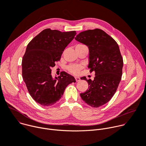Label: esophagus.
<instances>
[{"label":"esophagus","mask_w":146,"mask_h":146,"mask_svg":"<svg viewBox=\"0 0 146 146\" xmlns=\"http://www.w3.org/2000/svg\"><path fill=\"white\" fill-rule=\"evenodd\" d=\"M74 78H75V80H76V81L77 82H78V81H79L80 80V78L79 77H75Z\"/></svg>","instance_id":"1"}]
</instances>
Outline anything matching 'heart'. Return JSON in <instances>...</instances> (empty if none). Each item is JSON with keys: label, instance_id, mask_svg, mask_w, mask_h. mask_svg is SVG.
Segmentation results:
<instances>
[{"label": "heart", "instance_id": "1", "mask_svg": "<svg viewBox=\"0 0 146 146\" xmlns=\"http://www.w3.org/2000/svg\"><path fill=\"white\" fill-rule=\"evenodd\" d=\"M77 46H81V44L77 45ZM82 66L79 65H71L68 67V70L73 74H77L78 73L80 70L81 69Z\"/></svg>", "mask_w": 146, "mask_h": 146}]
</instances>
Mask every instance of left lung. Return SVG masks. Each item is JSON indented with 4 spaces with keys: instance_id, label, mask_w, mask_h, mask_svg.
<instances>
[{
    "instance_id": "obj_1",
    "label": "left lung",
    "mask_w": 146,
    "mask_h": 146,
    "mask_svg": "<svg viewBox=\"0 0 146 146\" xmlns=\"http://www.w3.org/2000/svg\"><path fill=\"white\" fill-rule=\"evenodd\" d=\"M75 39L88 47V68L95 73L93 80L81 78L88 82L89 88L80 96L90 106L99 108L110 100L121 80L123 59L118 45L99 29L82 32Z\"/></svg>"
}]
</instances>
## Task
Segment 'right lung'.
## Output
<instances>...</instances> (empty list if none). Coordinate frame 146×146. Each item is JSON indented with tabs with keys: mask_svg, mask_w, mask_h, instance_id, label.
<instances>
[{
	"mask_svg": "<svg viewBox=\"0 0 146 146\" xmlns=\"http://www.w3.org/2000/svg\"><path fill=\"white\" fill-rule=\"evenodd\" d=\"M76 35V31L61 32L46 29L27 47L22 60L23 78L30 95L41 106L54 105L66 87L76 82L74 77L65 72L53 78L51 69Z\"/></svg>",
	"mask_w": 146,
	"mask_h": 146,
	"instance_id": "1",
	"label": "right lung"
}]
</instances>
